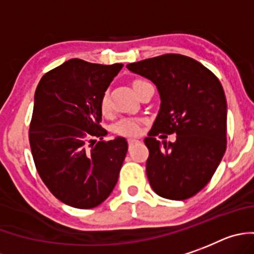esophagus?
<instances>
[{
    "mask_svg": "<svg viewBox=\"0 0 254 254\" xmlns=\"http://www.w3.org/2000/svg\"><path fill=\"white\" fill-rule=\"evenodd\" d=\"M136 139H127V144H129V145H132V144H135L136 143Z\"/></svg>",
    "mask_w": 254,
    "mask_h": 254,
    "instance_id": "34e87169",
    "label": "esophagus"
}]
</instances>
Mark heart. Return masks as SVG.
<instances>
[{
    "label": "heart",
    "mask_w": 254,
    "mask_h": 254,
    "mask_svg": "<svg viewBox=\"0 0 254 254\" xmlns=\"http://www.w3.org/2000/svg\"><path fill=\"white\" fill-rule=\"evenodd\" d=\"M141 82H144L143 79H134V81H132V88L135 90ZM100 109H101V113L104 114L105 116H109L111 114V111H113L110 99H109L107 92H105L104 95H102L101 101H100ZM141 124H143V123H141L140 119L138 118H124L116 123L114 130H115V132L119 134V135L135 136L139 135L141 132Z\"/></svg>",
    "instance_id": "heart-1"
}]
</instances>
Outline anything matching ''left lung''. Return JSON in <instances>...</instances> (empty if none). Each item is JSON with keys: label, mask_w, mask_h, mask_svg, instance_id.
<instances>
[{"label": "left lung", "mask_w": 254, "mask_h": 254, "mask_svg": "<svg viewBox=\"0 0 254 254\" xmlns=\"http://www.w3.org/2000/svg\"><path fill=\"white\" fill-rule=\"evenodd\" d=\"M127 69L158 88L161 109L144 139L147 177L157 195L186 200L204 189L227 149V100L218 77L195 59L163 54L130 63ZM159 132H176L159 143Z\"/></svg>", "instance_id": "obj_1"}]
</instances>
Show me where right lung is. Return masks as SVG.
I'll return each instance as SVG.
<instances>
[{
  "instance_id": "add662e5",
  "label": "right lung",
  "mask_w": 254,
  "mask_h": 254,
  "mask_svg": "<svg viewBox=\"0 0 254 254\" xmlns=\"http://www.w3.org/2000/svg\"><path fill=\"white\" fill-rule=\"evenodd\" d=\"M122 68L69 59L36 87L29 129L34 163L50 192L72 207L99 206L118 182L127 143L105 140L100 101Z\"/></svg>"
}]
</instances>
